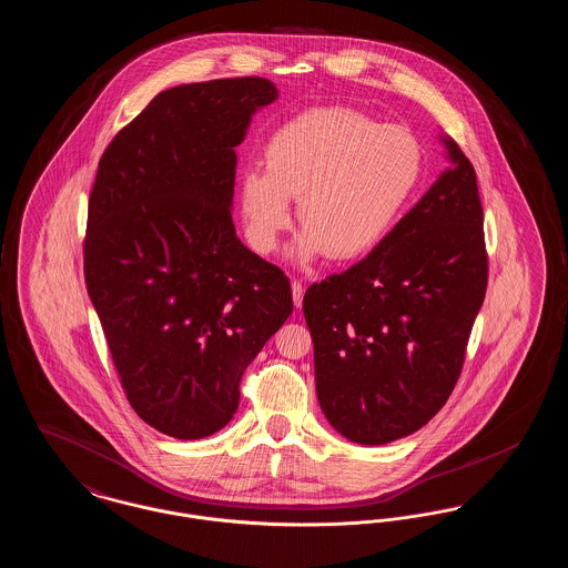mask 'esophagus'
I'll list each match as a JSON object with an SVG mask.
<instances>
[{"instance_id": "obj_1", "label": "esophagus", "mask_w": 568, "mask_h": 568, "mask_svg": "<svg viewBox=\"0 0 568 568\" xmlns=\"http://www.w3.org/2000/svg\"><path fill=\"white\" fill-rule=\"evenodd\" d=\"M292 294H294V304L300 308V306H302V300H304V285H302L300 281L292 283Z\"/></svg>"}]
</instances>
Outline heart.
<instances>
[{"label":"heart","instance_id":"heart-1","mask_svg":"<svg viewBox=\"0 0 568 568\" xmlns=\"http://www.w3.org/2000/svg\"><path fill=\"white\" fill-rule=\"evenodd\" d=\"M266 172H244L241 204L248 239L271 253L297 200L304 232L297 262L373 253L405 215L424 172L417 138L349 109H311L283 123L264 146Z\"/></svg>","mask_w":568,"mask_h":568}]
</instances>
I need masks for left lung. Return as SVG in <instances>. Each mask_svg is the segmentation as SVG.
<instances>
[{"label": "left lung", "instance_id": "8db88e82", "mask_svg": "<svg viewBox=\"0 0 568 568\" xmlns=\"http://www.w3.org/2000/svg\"><path fill=\"white\" fill-rule=\"evenodd\" d=\"M452 160L394 232L304 294L317 398L336 433L385 445L426 426L458 383L487 290L484 209L473 163Z\"/></svg>", "mask_w": 568, "mask_h": 568}]
</instances>
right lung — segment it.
I'll list each match as a JSON object with an SVG mask.
<instances>
[{
  "label": "right lung",
  "mask_w": 568,
  "mask_h": 568,
  "mask_svg": "<svg viewBox=\"0 0 568 568\" xmlns=\"http://www.w3.org/2000/svg\"><path fill=\"white\" fill-rule=\"evenodd\" d=\"M268 79L165 89L112 138L89 197L84 283L123 392L193 440L236 413L241 378L294 311L290 278L236 236V153Z\"/></svg>",
  "instance_id": "right-lung-1"
}]
</instances>
